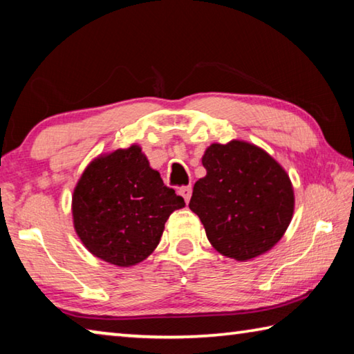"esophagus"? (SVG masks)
<instances>
[{
  "label": "esophagus",
  "instance_id": "34e87169",
  "mask_svg": "<svg viewBox=\"0 0 354 354\" xmlns=\"http://www.w3.org/2000/svg\"><path fill=\"white\" fill-rule=\"evenodd\" d=\"M179 195L183 196V198L185 200V203H189L190 196H192V187H190V185H184V187H179Z\"/></svg>",
  "mask_w": 354,
  "mask_h": 354
}]
</instances>
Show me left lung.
Wrapping results in <instances>:
<instances>
[{
  "instance_id": "obj_1",
  "label": "left lung",
  "mask_w": 354,
  "mask_h": 354,
  "mask_svg": "<svg viewBox=\"0 0 354 354\" xmlns=\"http://www.w3.org/2000/svg\"><path fill=\"white\" fill-rule=\"evenodd\" d=\"M206 176L189 203L220 254L248 261L279 242L289 226L295 196L290 178L253 143H212L203 154Z\"/></svg>"
}]
</instances>
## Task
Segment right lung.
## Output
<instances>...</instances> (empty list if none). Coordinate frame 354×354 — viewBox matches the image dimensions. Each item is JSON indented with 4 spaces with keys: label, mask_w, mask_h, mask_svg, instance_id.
I'll return each instance as SVG.
<instances>
[{
    "label": "right lung",
    "mask_w": 354,
    "mask_h": 354,
    "mask_svg": "<svg viewBox=\"0 0 354 354\" xmlns=\"http://www.w3.org/2000/svg\"><path fill=\"white\" fill-rule=\"evenodd\" d=\"M184 206L139 145L93 159L71 198L75 231L84 247L117 267L147 259L159 245L167 218Z\"/></svg>",
    "instance_id": "add662e5"
}]
</instances>
